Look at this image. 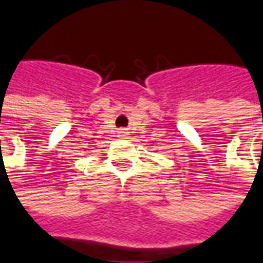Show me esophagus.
<instances>
[{
  "label": "esophagus",
  "instance_id": "34e87169",
  "mask_svg": "<svg viewBox=\"0 0 263 263\" xmlns=\"http://www.w3.org/2000/svg\"><path fill=\"white\" fill-rule=\"evenodd\" d=\"M120 132L121 134H126V129H124V128H122V129H120Z\"/></svg>",
  "mask_w": 263,
  "mask_h": 263
}]
</instances>
